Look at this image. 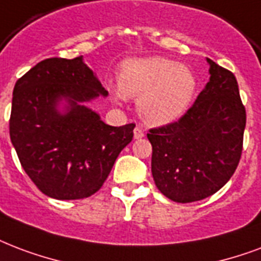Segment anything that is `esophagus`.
Returning a JSON list of instances; mask_svg holds the SVG:
<instances>
[{
  "mask_svg": "<svg viewBox=\"0 0 261 261\" xmlns=\"http://www.w3.org/2000/svg\"><path fill=\"white\" fill-rule=\"evenodd\" d=\"M145 137V133L144 130L141 128V127H135L134 128V138L135 139H141Z\"/></svg>",
  "mask_w": 261,
  "mask_h": 261,
  "instance_id": "1",
  "label": "esophagus"
}]
</instances>
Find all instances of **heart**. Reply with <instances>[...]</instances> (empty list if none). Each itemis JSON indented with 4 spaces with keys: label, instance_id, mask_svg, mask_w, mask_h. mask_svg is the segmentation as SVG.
Wrapping results in <instances>:
<instances>
[{
    "label": "heart",
    "instance_id": "obj_1",
    "mask_svg": "<svg viewBox=\"0 0 261 261\" xmlns=\"http://www.w3.org/2000/svg\"><path fill=\"white\" fill-rule=\"evenodd\" d=\"M197 77L188 65L164 57L127 60L119 73L116 99L138 98V112L149 126L176 122L192 107Z\"/></svg>",
    "mask_w": 261,
    "mask_h": 261
}]
</instances>
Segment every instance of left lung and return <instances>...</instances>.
<instances>
[{
    "label": "left lung",
    "mask_w": 261,
    "mask_h": 261,
    "mask_svg": "<svg viewBox=\"0 0 261 261\" xmlns=\"http://www.w3.org/2000/svg\"><path fill=\"white\" fill-rule=\"evenodd\" d=\"M210 82L178 122L149 131L152 175L175 202L200 201L223 188L236 171L246 124L238 83L206 59Z\"/></svg>",
    "instance_id": "1"
}]
</instances>
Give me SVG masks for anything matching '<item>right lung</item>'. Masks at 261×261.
I'll return each instance as SVG.
<instances>
[{"label": "right lung", "instance_id": "1", "mask_svg": "<svg viewBox=\"0 0 261 261\" xmlns=\"http://www.w3.org/2000/svg\"><path fill=\"white\" fill-rule=\"evenodd\" d=\"M107 95L82 56L43 60L16 82L12 145L25 174L46 196L79 200L94 194L131 142L134 123L109 126L87 107Z\"/></svg>", "mask_w": 261, "mask_h": 261}]
</instances>
